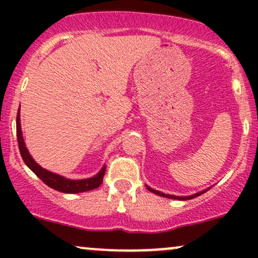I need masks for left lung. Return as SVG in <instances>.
I'll return each instance as SVG.
<instances>
[{
    "instance_id": "8db88e82",
    "label": "left lung",
    "mask_w": 258,
    "mask_h": 258,
    "mask_svg": "<svg viewBox=\"0 0 258 258\" xmlns=\"http://www.w3.org/2000/svg\"><path fill=\"white\" fill-rule=\"evenodd\" d=\"M147 188L149 189V190L152 191V193H154V194L161 195V197L168 198V199H178V200H189V199H193V198H197V197H199V195L204 194V193H205V191H206V190H204V191H200V193H198V194H194V195H191V197H174V195H170V194H164V193H161V191H158V190H155V189H152V188H149V186H147Z\"/></svg>"
}]
</instances>
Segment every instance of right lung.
<instances>
[{
  "mask_svg": "<svg viewBox=\"0 0 258 258\" xmlns=\"http://www.w3.org/2000/svg\"><path fill=\"white\" fill-rule=\"evenodd\" d=\"M17 138H18V146H19L20 155L23 160L30 170L40 178L44 184L51 186L52 189L61 191V193H82V191H88L92 189H96L102 184L103 177L105 173V166L100 170V172L97 176L92 177L88 179H80V180H72L64 178V177L58 176V174L49 172V171L44 170L34 161L26 149L24 141H23L22 130H20V114L18 111L17 114Z\"/></svg>",
  "mask_w": 258,
  "mask_h": 258,
  "instance_id": "right-lung-1",
  "label": "right lung"
}]
</instances>
